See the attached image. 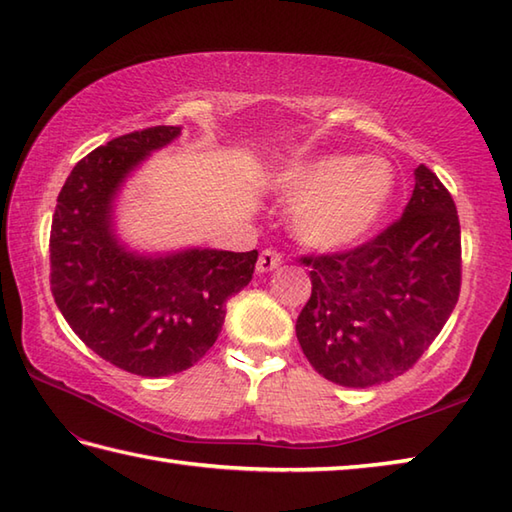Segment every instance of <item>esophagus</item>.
Listing matches in <instances>:
<instances>
[{
    "label": "esophagus",
    "mask_w": 512,
    "mask_h": 512,
    "mask_svg": "<svg viewBox=\"0 0 512 512\" xmlns=\"http://www.w3.org/2000/svg\"><path fill=\"white\" fill-rule=\"evenodd\" d=\"M284 257L282 253H277V250L273 248H266L259 253V259H257V273H270V270H275L282 266Z\"/></svg>",
    "instance_id": "obj_1"
}]
</instances>
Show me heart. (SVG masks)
Returning <instances> with one entry per match:
<instances>
[{"instance_id":"b5f03b06","label":"heart","mask_w":512,"mask_h":512,"mask_svg":"<svg viewBox=\"0 0 512 512\" xmlns=\"http://www.w3.org/2000/svg\"><path fill=\"white\" fill-rule=\"evenodd\" d=\"M277 186L295 202V235L313 248L339 250L373 233L393 197L395 175L386 159L326 155L284 170Z\"/></svg>"}]
</instances>
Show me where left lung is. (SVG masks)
<instances>
[{
    "label": "left lung",
    "mask_w": 512,
    "mask_h": 512,
    "mask_svg": "<svg viewBox=\"0 0 512 512\" xmlns=\"http://www.w3.org/2000/svg\"><path fill=\"white\" fill-rule=\"evenodd\" d=\"M313 293L297 317L306 359L328 382L368 388L417 364L448 322L462 286L453 197L428 166L397 222L370 242L308 255Z\"/></svg>",
    "instance_id": "8db88e82"
}]
</instances>
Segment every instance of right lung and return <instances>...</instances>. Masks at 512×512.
<instances>
[{"instance_id": "add662e5", "label": "right lung", "mask_w": 512, "mask_h": 512, "mask_svg": "<svg viewBox=\"0 0 512 512\" xmlns=\"http://www.w3.org/2000/svg\"><path fill=\"white\" fill-rule=\"evenodd\" d=\"M182 133L153 126L110 139L70 170L50 228V290L68 326L106 362L142 377L182 373L222 330L257 250L139 255L119 242L113 202L130 170Z\"/></svg>"}]
</instances>
